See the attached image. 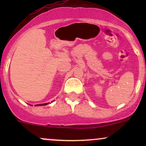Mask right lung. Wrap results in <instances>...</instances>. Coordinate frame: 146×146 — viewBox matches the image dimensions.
Instances as JSON below:
<instances>
[{"mask_svg":"<svg viewBox=\"0 0 146 146\" xmlns=\"http://www.w3.org/2000/svg\"><path fill=\"white\" fill-rule=\"evenodd\" d=\"M48 104V103H46V104H37L36 106H45V105H47Z\"/></svg>","mask_w":146,"mask_h":146,"instance_id":"right-lung-1","label":"right lung"}]
</instances>
